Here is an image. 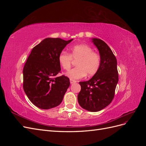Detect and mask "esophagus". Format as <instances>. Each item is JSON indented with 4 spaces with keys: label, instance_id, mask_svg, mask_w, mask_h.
I'll return each mask as SVG.
<instances>
[{
    "label": "esophagus",
    "instance_id": "1",
    "mask_svg": "<svg viewBox=\"0 0 146 146\" xmlns=\"http://www.w3.org/2000/svg\"><path fill=\"white\" fill-rule=\"evenodd\" d=\"M70 84H73V83H76V81L74 80H72V79H70Z\"/></svg>",
    "mask_w": 146,
    "mask_h": 146
}]
</instances>
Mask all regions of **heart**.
<instances>
[{"mask_svg": "<svg viewBox=\"0 0 146 146\" xmlns=\"http://www.w3.org/2000/svg\"><path fill=\"white\" fill-rule=\"evenodd\" d=\"M77 59V67L66 73V76L71 79H80L86 75L88 77L92 76L100 68V55L86 44L74 46L70 48L69 54L66 52H61L58 58L60 66L66 70H68L71 67L72 60Z\"/></svg>", "mask_w": 146, "mask_h": 146, "instance_id": "1", "label": "heart"}]
</instances>
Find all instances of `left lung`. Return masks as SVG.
I'll return each instance as SVG.
<instances>
[{
	"instance_id": "left-lung-1",
	"label": "left lung",
	"mask_w": 146,
	"mask_h": 146,
	"mask_svg": "<svg viewBox=\"0 0 146 146\" xmlns=\"http://www.w3.org/2000/svg\"><path fill=\"white\" fill-rule=\"evenodd\" d=\"M101 59L99 70L90 80L79 82L81 90L78 104L83 109L96 112L105 108L113 100L118 82L117 60L111 48L104 41L92 38Z\"/></svg>"
}]
</instances>
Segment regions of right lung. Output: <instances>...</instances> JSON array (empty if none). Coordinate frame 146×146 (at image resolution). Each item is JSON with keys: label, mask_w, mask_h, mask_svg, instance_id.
Wrapping results in <instances>:
<instances>
[{"label": "right lung", "mask_w": 146, "mask_h": 146, "mask_svg": "<svg viewBox=\"0 0 146 146\" xmlns=\"http://www.w3.org/2000/svg\"><path fill=\"white\" fill-rule=\"evenodd\" d=\"M73 39L47 38L35 46L23 69V88L37 107L47 110L59 105L70 85L69 78L56 77L60 72L58 55Z\"/></svg>", "instance_id": "obj_1"}]
</instances>
